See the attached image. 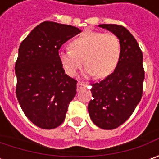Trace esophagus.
Masks as SVG:
<instances>
[{"label": "esophagus", "mask_w": 159, "mask_h": 159, "mask_svg": "<svg viewBox=\"0 0 159 159\" xmlns=\"http://www.w3.org/2000/svg\"><path fill=\"white\" fill-rule=\"evenodd\" d=\"M88 85H89V83L82 82V81H79V82L77 83V89H78V90H79V89H83V88H86Z\"/></svg>", "instance_id": "obj_1"}]
</instances>
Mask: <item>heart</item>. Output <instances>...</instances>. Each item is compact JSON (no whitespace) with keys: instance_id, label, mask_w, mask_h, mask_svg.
<instances>
[{"instance_id":"obj_1","label":"heart","mask_w":159,"mask_h":159,"mask_svg":"<svg viewBox=\"0 0 159 159\" xmlns=\"http://www.w3.org/2000/svg\"><path fill=\"white\" fill-rule=\"evenodd\" d=\"M69 47L70 49L58 54L59 62L68 76H76L85 63V76L96 75L102 79L111 75L119 64L121 46L115 34L85 31L71 40Z\"/></svg>"}]
</instances>
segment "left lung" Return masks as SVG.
Masks as SVG:
<instances>
[{"label": "left lung", "mask_w": 159, "mask_h": 159, "mask_svg": "<svg viewBox=\"0 0 159 159\" xmlns=\"http://www.w3.org/2000/svg\"><path fill=\"white\" fill-rule=\"evenodd\" d=\"M120 41L119 64L111 75L92 85L89 113L98 127L111 130L130 118L143 96L144 69L143 52L134 37L122 25H99Z\"/></svg>", "instance_id": "obj_1"}]
</instances>
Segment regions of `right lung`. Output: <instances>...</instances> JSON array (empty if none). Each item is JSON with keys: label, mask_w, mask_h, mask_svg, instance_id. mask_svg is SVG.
I'll use <instances>...</instances> for the list:
<instances>
[{"label": "right lung", "mask_w": 159, "mask_h": 159, "mask_svg": "<svg viewBox=\"0 0 159 159\" xmlns=\"http://www.w3.org/2000/svg\"><path fill=\"white\" fill-rule=\"evenodd\" d=\"M80 32L75 26L45 21L19 46L16 95L25 116L40 128L61 125L76 95L77 80L64 73L58 50Z\"/></svg>", "instance_id": "obj_1"}]
</instances>
